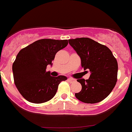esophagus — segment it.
<instances>
[{
  "label": "esophagus",
  "mask_w": 132,
  "mask_h": 132,
  "mask_svg": "<svg viewBox=\"0 0 132 132\" xmlns=\"http://www.w3.org/2000/svg\"><path fill=\"white\" fill-rule=\"evenodd\" d=\"M68 80V81H69V82H73V81H75V80L74 78H69Z\"/></svg>",
  "instance_id": "1"
}]
</instances>
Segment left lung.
Wrapping results in <instances>:
<instances>
[{"instance_id": "8db88e82", "label": "left lung", "mask_w": 132, "mask_h": 132, "mask_svg": "<svg viewBox=\"0 0 132 132\" xmlns=\"http://www.w3.org/2000/svg\"><path fill=\"white\" fill-rule=\"evenodd\" d=\"M68 42L80 57L82 68L90 72L88 79L77 80L81 84L82 89L75 93V97L86 103L101 101L116 86L118 70L117 60L107 46L92 39L82 37Z\"/></svg>"}]
</instances>
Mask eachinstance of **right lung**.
I'll use <instances>...</instances> for the list:
<instances>
[{"label":"right lung","mask_w":132,"mask_h":132,"mask_svg":"<svg viewBox=\"0 0 132 132\" xmlns=\"http://www.w3.org/2000/svg\"><path fill=\"white\" fill-rule=\"evenodd\" d=\"M67 39H42L20 51L13 64L14 81L16 88L27 101L34 103L48 101L55 96L65 76H52L46 72L52 66L55 55L68 45Z\"/></svg>","instance_id":"obj_1"}]
</instances>
